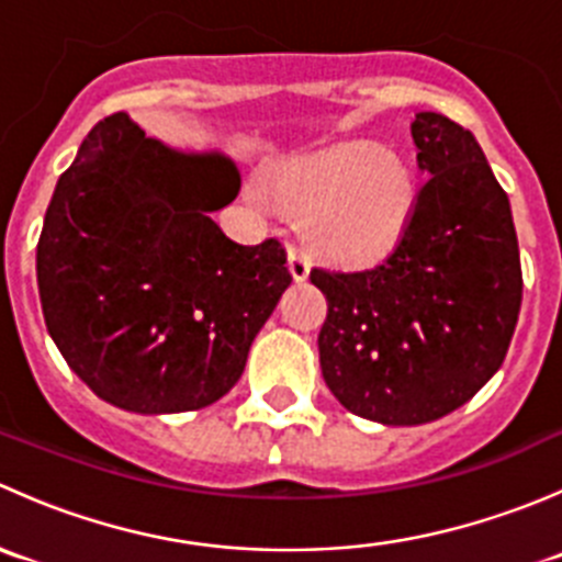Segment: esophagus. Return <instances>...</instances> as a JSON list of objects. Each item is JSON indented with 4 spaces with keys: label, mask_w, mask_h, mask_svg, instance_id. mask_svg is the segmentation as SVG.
<instances>
[{
    "label": "esophagus",
    "mask_w": 562,
    "mask_h": 562,
    "mask_svg": "<svg viewBox=\"0 0 562 562\" xmlns=\"http://www.w3.org/2000/svg\"><path fill=\"white\" fill-rule=\"evenodd\" d=\"M288 260H291V274L296 282H307L310 277V255L304 252L302 247H291L288 252Z\"/></svg>",
    "instance_id": "34e87169"
}]
</instances>
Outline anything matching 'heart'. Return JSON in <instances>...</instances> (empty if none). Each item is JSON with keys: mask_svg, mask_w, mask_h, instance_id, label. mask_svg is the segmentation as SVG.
I'll list each match as a JSON object with an SVG mask.
<instances>
[{"mask_svg": "<svg viewBox=\"0 0 562 562\" xmlns=\"http://www.w3.org/2000/svg\"><path fill=\"white\" fill-rule=\"evenodd\" d=\"M277 203L310 220V245L342 266H367L400 245L416 206V176L402 157L370 144L339 146L288 168Z\"/></svg>", "mask_w": 562, "mask_h": 562, "instance_id": "obj_1", "label": "heart"}]
</instances>
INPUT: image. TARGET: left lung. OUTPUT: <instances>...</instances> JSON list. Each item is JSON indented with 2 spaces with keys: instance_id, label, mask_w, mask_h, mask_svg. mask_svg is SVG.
Segmentation results:
<instances>
[{
  "instance_id": "8db88e82",
  "label": "left lung",
  "mask_w": 562,
  "mask_h": 562,
  "mask_svg": "<svg viewBox=\"0 0 562 562\" xmlns=\"http://www.w3.org/2000/svg\"><path fill=\"white\" fill-rule=\"evenodd\" d=\"M427 176L405 236L381 263L321 269L323 381L350 413L413 427L457 411L506 359L522 304L508 195L479 140L443 113H416Z\"/></svg>"
}]
</instances>
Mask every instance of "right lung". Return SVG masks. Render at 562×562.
Returning a JSON list of instances; mask_svg holds the SVG:
<instances>
[{"label":"right lung","mask_w":562,"mask_h":562,"mask_svg":"<svg viewBox=\"0 0 562 562\" xmlns=\"http://www.w3.org/2000/svg\"><path fill=\"white\" fill-rule=\"evenodd\" d=\"M220 155H179L127 116L94 124L37 241L45 326L70 370L133 413L198 411L236 386L291 285L285 247L231 241L239 192Z\"/></svg>","instance_id":"1"}]
</instances>
